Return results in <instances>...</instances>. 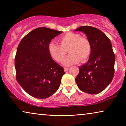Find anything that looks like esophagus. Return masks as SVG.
Listing matches in <instances>:
<instances>
[{"instance_id": "1", "label": "esophagus", "mask_w": 126, "mask_h": 126, "mask_svg": "<svg viewBox=\"0 0 126 126\" xmlns=\"http://www.w3.org/2000/svg\"><path fill=\"white\" fill-rule=\"evenodd\" d=\"M69 69V68H63V69H64V71L65 72H66L67 70Z\"/></svg>"}]
</instances>
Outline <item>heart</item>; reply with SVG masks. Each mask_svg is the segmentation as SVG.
Masks as SVG:
<instances>
[{"label": "heart", "mask_w": 126, "mask_h": 126, "mask_svg": "<svg viewBox=\"0 0 126 126\" xmlns=\"http://www.w3.org/2000/svg\"><path fill=\"white\" fill-rule=\"evenodd\" d=\"M60 44L51 42L48 45V50L51 57L58 63L63 61L67 50L69 54L63 61V64L69 66L79 62H84L90 56L92 46L90 41L80 34L68 32L58 38Z\"/></svg>", "instance_id": "obj_1"}]
</instances>
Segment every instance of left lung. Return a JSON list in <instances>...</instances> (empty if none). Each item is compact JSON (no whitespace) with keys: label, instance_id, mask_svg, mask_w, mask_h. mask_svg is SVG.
Masks as SVG:
<instances>
[{"label":"left lung","instance_id":"1","mask_svg":"<svg viewBox=\"0 0 126 126\" xmlns=\"http://www.w3.org/2000/svg\"><path fill=\"white\" fill-rule=\"evenodd\" d=\"M75 31L85 34L92 46L88 61L79 67L76 82L84 92L99 94L111 83L114 75L115 56L111 41L104 32L92 26H83Z\"/></svg>","mask_w":126,"mask_h":126}]
</instances>
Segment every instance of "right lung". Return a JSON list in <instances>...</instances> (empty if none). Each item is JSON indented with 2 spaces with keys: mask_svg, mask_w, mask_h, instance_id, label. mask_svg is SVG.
<instances>
[{
  "mask_svg": "<svg viewBox=\"0 0 126 126\" xmlns=\"http://www.w3.org/2000/svg\"><path fill=\"white\" fill-rule=\"evenodd\" d=\"M63 32L38 27L20 41L15 57L16 79L29 94L44 99L53 95L65 72L52 59L48 50L51 39Z\"/></svg>",
  "mask_w": 126,
  "mask_h": 126,
  "instance_id": "right-lung-1",
  "label": "right lung"
}]
</instances>
